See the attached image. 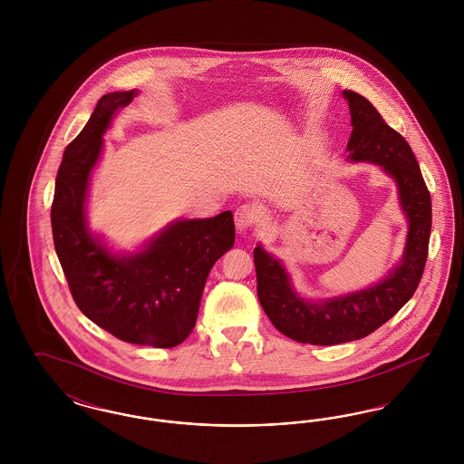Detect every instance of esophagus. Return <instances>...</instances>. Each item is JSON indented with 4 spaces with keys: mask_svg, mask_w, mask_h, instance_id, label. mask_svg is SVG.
I'll return each instance as SVG.
<instances>
[{
    "mask_svg": "<svg viewBox=\"0 0 464 464\" xmlns=\"http://www.w3.org/2000/svg\"><path fill=\"white\" fill-rule=\"evenodd\" d=\"M259 221V212L256 210V207L252 205H242L237 208L235 212V224H237V229L240 233L248 231L252 226H256Z\"/></svg>",
    "mask_w": 464,
    "mask_h": 464,
    "instance_id": "esophagus-1",
    "label": "esophagus"
}]
</instances>
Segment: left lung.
Listing matches in <instances>:
<instances>
[{
	"mask_svg": "<svg viewBox=\"0 0 464 464\" xmlns=\"http://www.w3.org/2000/svg\"><path fill=\"white\" fill-rule=\"evenodd\" d=\"M352 112L348 160L377 163L395 179L409 221L400 265L372 287L327 301H308L290 285L285 267L261 245L254 248L257 297L271 324L297 343L332 346L362 339L395 316L416 292L428 257L431 197L409 142L360 93L344 90Z\"/></svg>",
	"mask_w": 464,
	"mask_h": 464,
	"instance_id": "8db88e82",
	"label": "left lung"
}]
</instances>
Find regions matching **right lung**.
I'll return each mask as SVG.
<instances>
[{
    "mask_svg": "<svg viewBox=\"0 0 464 464\" xmlns=\"http://www.w3.org/2000/svg\"><path fill=\"white\" fill-rule=\"evenodd\" d=\"M133 95L137 90L102 95L67 146L50 212L53 245L76 306L95 325L125 343L174 348L197 324L207 276L235 243V222L229 210L210 219L172 222L130 256H114L90 235V172L102 150V133Z\"/></svg>",
    "mask_w": 464,
    "mask_h": 464,
    "instance_id": "add662e5",
    "label": "right lung"
}]
</instances>
